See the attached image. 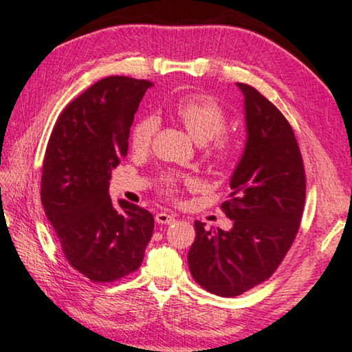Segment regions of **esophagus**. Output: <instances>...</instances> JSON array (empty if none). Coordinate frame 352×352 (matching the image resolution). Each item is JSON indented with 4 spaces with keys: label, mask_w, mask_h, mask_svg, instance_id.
<instances>
[{
    "label": "esophagus",
    "mask_w": 352,
    "mask_h": 352,
    "mask_svg": "<svg viewBox=\"0 0 352 352\" xmlns=\"http://www.w3.org/2000/svg\"><path fill=\"white\" fill-rule=\"evenodd\" d=\"M175 220L174 214H168V212H158L157 216H155V222L158 225H169Z\"/></svg>",
    "instance_id": "obj_1"
}]
</instances>
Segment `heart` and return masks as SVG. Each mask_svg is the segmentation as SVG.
<instances>
[{"label": "heart", "mask_w": 352, "mask_h": 352, "mask_svg": "<svg viewBox=\"0 0 352 352\" xmlns=\"http://www.w3.org/2000/svg\"><path fill=\"white\" fill-rule=\"evenodd\" d=\"M174 116L182 124L197 144H208L212 141V146L208 151L210 158L217 163H228L236 153V144L230 136L222 135L226 127V115L222 107L216 100L205 94H190L182 98L174 105ZM157 129L155 118L147 116L140 119L132 129L130 142L136 151L147 148L151 144L152 136ZM164 188L168 192H174L175 180L166 178Z\"/></svg>", "instance_id": "obj_1"}]
</instances>
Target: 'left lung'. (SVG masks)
Returning <instances> with one entry per match:
<instances>
[{
	"label": "left lung",
	"instance_id": "obj_1",
	"mask_svg": "<svg viewBox=\"0 0 352 352\" xmlns=\"http://www.w3.org/2000/svg\"><path fill=\"white\" fill-rule=\"evenodd\" d=\"M236 85L243 94L247 140L230 180L233 192L222 204L233 228L212 231L195 220L188 253L195 281L226 298L273 275L295 241L306 200L305 166L287 119L256 88Z\"/></svg>",
	"mask_w": 352,
	"mask_h": 352
}]
</instances>
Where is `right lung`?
<instances>
[{"mask_svg": "<svg viewBox=\"0 0 352 352\" xmlns=\"http://www.w3.org/2000/svg\"><path fill=\"white\" fill-rule=\"evenodd\" d=\"M148 80L110 76L76 98L47 142L41 205L69 265L94 283H111L141 265L153 233L144 208L109 194L111 170L129 147L133 116Z\"/></svg>", "mask_w": 352, "mask_h": 352, "instance_id": "add662e5", "label": "right lung"}]
</instances>
